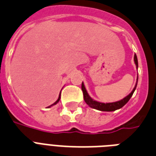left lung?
Here are the masks:
<instances>
[{
	"mask_svg": "<svg viewBox=\"0 0 156 156\" xmlns=\"http://www.w3.org/2000/svg\"><path fill=\"white\" fill-rule=\"evenodd\" d=\"M134 62L135 64H136V67H138V62H137V55L135 54L134 55ZM137 80H138V76L137 77V83H136V85L133 89V91L130 93L129 94L126 96V97L121 99L120 101H117V102H109V103H103V102H97V101H95L89 95V94L87 93V90L85 89V87H84V83L82 82L81 84V89L82 91H83V94H84V99L85 101L87 104L89 105V107H92V108H94V109H97L98 111H102V112H114L115 110H118L119 108H121L124 106V105L126 104L129 99L131 98V97L133 94V93H134L135 89H136V87H137Z\"/></svg>",
	"mask_w": 156,
	"mask_h": 156,
	"instance_id": "8db88e82",
	"label": "left lung"
}]
</instances>
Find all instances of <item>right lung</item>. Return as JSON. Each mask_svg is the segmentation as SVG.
Returning <instances> with one entry per match:
<instances>
[{
    "label": "right lung",
    "instance_id": "obj_1",
    "mask_svg": "<svg viewBox=\"0 0 156 156\" xmlns=\"http://www.w3.org/2000/svg\"><path fill=\"white\" fill-rule=\"evenodd\" d=\"M60 98H61V92H60V94H59V96H58V100H57L56 102H54V103H53V104H52V105H50V106H49V107H52V106H54V105L57 104V103H58V102H59V100H60Z\"/></svg>",
    "mask_w": 156,
    "mask_h": 156
}]
</instances>
